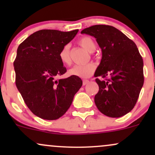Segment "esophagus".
<instances>
[{
	"mask_svg": "<svg viewBox=\"0 0 155 155\" xmlns=\"http://www.w3.org/2000/svg\"><path fill=\"white\" fill-rule=\"evenodd\" d=\"M89 80H83V85H86L89 83Z\"/></svg>",
	"mask_w": 155,
	"mask_h": 155,
	"instance_id": "1",
	"label": "esophagus"
}]
</instances>
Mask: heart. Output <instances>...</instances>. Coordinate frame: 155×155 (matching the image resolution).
<instances>
[{"instance_id": "heart-1", "label": "heart", "mask_w": 155, "mask_h": 155, "mask_svg": "<svg viewBox=\"0 0 155 155\" xmlns=\"http://www.w3.org/2000/svg\"><path fill=\"white\" fill-rule=\"evenodd\" d=\"M79 44L89 52H93L96 49L95 41L90 37L85 36L81 38L79 41ZM59 57L60 61L65 65H69L71 63V60L70 46L68 44L62 48ZM95 65L93 63H88L83 65H76L68 71V74L70 76L86 79L90 77L95 72Z\"/></svg>"}]
</instances>
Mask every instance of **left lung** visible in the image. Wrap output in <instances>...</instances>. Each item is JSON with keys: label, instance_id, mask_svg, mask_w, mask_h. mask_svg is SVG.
I'll use <instances>...</instances> for the list:
<instances>
[{"label": "left lung", "instance_id": "obj_1", "mask_svg": "<svg viewBox=\"0 0 155 155\" xmlns=\"http://www.w3.org/2000/svg\"><path fill=\"white\" fill-rule=\"evenodd\" d=\"M95 37L102 51L95 77L99 91L95 103L101 113L120 117L134 108L143 84V62L136 44L113 26L96 25L81 32Z\"/></svg>", "mask_w": 155, "mask_h": 155}]
</instances>
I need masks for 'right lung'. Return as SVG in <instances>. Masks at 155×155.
<instances>
[{
    "label": "right lung",
    "instance_id": "obj_1",
    "mask_svg": "<svg viewBox=\"0 0 155 155\" xmlns=\"http://www.w3.org/2000/svg\"><path fill=\"white\" fill-rule=\"evenodd\" d=\"M78 31L41 30L17 49L14 62L16 86L29 109L44 120L63 116L82 86L81 79L76 76L57 79L67 71L60 60V50Z\"/></svg>",
    "mask_w": 155,
    "mask_h": 155
}]
</instances>
